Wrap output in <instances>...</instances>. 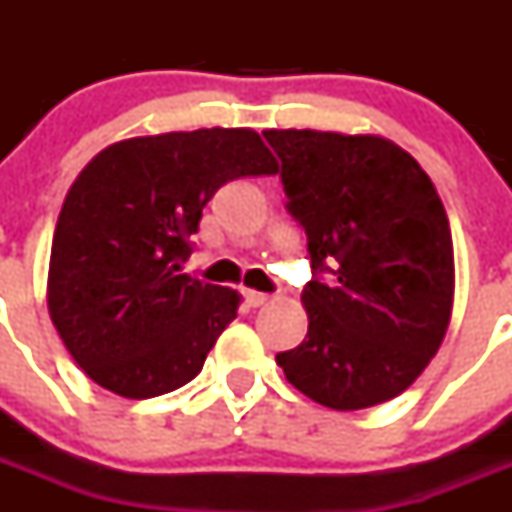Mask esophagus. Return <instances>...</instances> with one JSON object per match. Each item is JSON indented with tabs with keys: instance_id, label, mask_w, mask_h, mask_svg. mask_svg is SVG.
<instances>
[{
	"instance_id": "1",
	"label": "esophagus",
	"mask_w": 512,
	"mask_h": 512,
	"mask_svg": "<svg viewBox=\"0 0 512 512\" xmlns=\"http://www.w3.org/2000/svg\"><path fill=\"white\" fill-rule=\"evenodd\" d=\"M243 297H246L248 307H261L269 302V295H264V292H256V289H243Z\"/></svg>"
}]
</instances>
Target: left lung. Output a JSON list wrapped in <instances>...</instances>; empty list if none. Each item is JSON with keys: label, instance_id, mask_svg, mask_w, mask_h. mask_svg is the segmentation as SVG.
<instances>
[{"label": "left lung", "instance_id": "1", "mask_svg": "<svg viewBox=\"0 0 512 512\" xmlns=\"http://www.w3.org/2000/svg\"><path fill=\"white\" fill-rule=\"evenodd\" d=\"M289 212L307 233V336L277 364L333 410L405 392L441 348L454 307V243L431 176L382 135L264 130Z\"/></svg>", "mask_w": 512, "mask_h": 512}]
</instances>
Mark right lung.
Masks as SVG:
<instances>
[{
    "label": "right lung",
    "instance_id": "obj_1",
    "mask_svg": "<svg viewBox=\"0 0 512 512\" xmlns=\"http://www.w3.org/2000/svg\"><path fill=\"white\" fill-rule=\"evenodd\" d=\"M251 128L112 143L71 184L48 264V312L92 382L128 400L192 382L241 295L179 274L202 207L238 176L277 174Z\"/></svg>",
    "mask_w": 512,
    "mask_h": 512
}]
</instances>
